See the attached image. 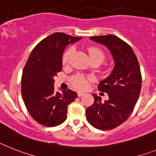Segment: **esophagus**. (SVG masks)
Returning a JSON list of instances; mask_svg holds the SVG:
<instances>
[{"instance_id": "obj_1", "label": "esophagus", "mask_w": 156, "mask_h": 156, "mask_svg": "<svg viewBox=\"0 0 156 156\" xmlns=\"http://www.w3.org/2000/svg\"><path fill=\"white\" fill-rule=\"evenodd\" d=\"M77 94H78V97H82L83 95H85V93L84 92H82V91H78V93H77Z\"/></svg>"}]
</instances>
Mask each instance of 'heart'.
Listing matches in <instances>:
<instances>
[{
	"label": "heart",
	"mask_w": 156,
	"mask_h": 156,
	"mask_svg": "<svg viewBox=\"0 0 156 156\" xmlns=\"http://www.w3.org/2000/svg\"><path fill=\"white\" fill-rule=\"evenodd\" d=\"M73 48H69L65 52L63 56V63L64 64L67 63L70 60V58L73 53ZM89 55L90 59H97L99 60H101V63L105 59V53L103 52L101 48H96V47H92V48H89ZM91 80V78H86V77L83 76V75H77V76L74 77L71 80V83L73 86L75 88L78 89H85L87 88L88 84H89V81Z\"/></svg>",
	"instance_id": "obj_1"
}]
</instances>
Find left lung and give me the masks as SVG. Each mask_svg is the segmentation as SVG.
I'll use <instances>...</instances> for the list:
<instances>
[{
    "label": "left lung",
    "mask_w": 156,
    "mask_h": 156,
    "mask_svg": "<svg viewBox=\"0 0 156 156\" xmlns=\"http://www.w3.org/2000/svg\"><path fill=\"white\" fill-rule=\"evenodd\" d=\"M93 41L110 50L115 67L107 78L100 82V91L108 94V100L93 94L94 103L86 109L89 124L101 130L115 129L123 123L133 111L141 89L139 62L130 46L115 35L95 36Z\"/></svg>",
    "instance_id": "1"
}]
</instances>
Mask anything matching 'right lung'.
<instances>
[{"label": "right lung", "instance_id": "obj_1", "mask_svg": "<svg viewBox=\"0 0 156 156\" xmlns=\"http://www.w3.org/2000/svg\"><path fill=\"white\" fill-rule=\"evenodd\" d=\"M82 37L64 33H54L45 37L32 50L23 70L22 96L32 118L44 126L60 125L66 120L67 106L77 98L68 89L54 91V76L63 68V52L66 46Z\"/></svg>", "mask_w": 156, "mask_h": 156}]
</instances>
